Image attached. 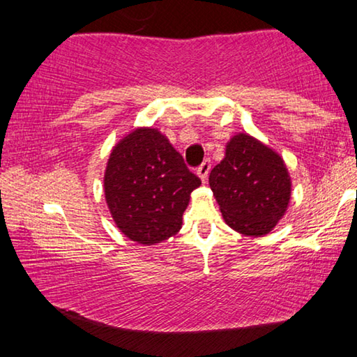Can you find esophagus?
Returning a JSON list of instances; mask_svg holds the SVG:
<instances>
[{"instance_id": "1", "label": "esophagus", "mask_w": 357, "mask_h": 357, "mask_svg": "<svg viewBox=\"0 0 357 357\" xmlns=\"http://www.w3.org/2000/svg\"><path fill=\"white\" fill-rule=\"evenodd\" d=\"M209 172H211V162H209V160H204L203 164H202L200 167H198L197 174H198V176H200V179L203 181V183H206Z\"/></svg>"}]
</instances>
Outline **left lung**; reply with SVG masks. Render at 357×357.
I'll use <instances>...</instances> for the list:
<instances>
[{"mask_svg": "<svg viewBox=\"0 0 357 357\" xmlns=\"http://www.w3.org/2000/svg\"><path fill=\"white\" fill-rule=\"evenodd\" d=\"M223 220L244 236H264L287 213L291 178L282 155L244 132L233 135L209 174Z\"/></svg>", "mask_w": 357, "mask_h": 357, "instance_id": "left-lung-1", "label": "left lung"}]
</instances>
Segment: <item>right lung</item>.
<instances>
[{"label":"right lung","mask_w":357,"mask_h":357,"mask_svg":"<svg viewBox=\"0 0 357 357\" xmlns=\"http://www.w3.org/2000/svg\"><path fill=\"white\" fill-rule=\"evenodd\" d=\"M202 181L155 128H137L114 144L104 174L105 202L124 236L154 245L176 234Z\"/></svg>","instance_id":"add662e5"}]
</instances>
